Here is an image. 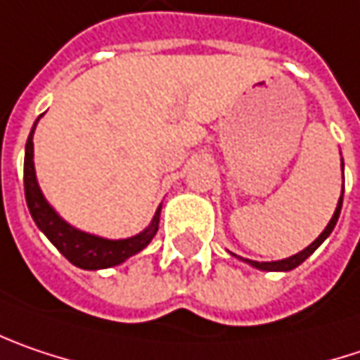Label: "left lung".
Listing matches in <instances>:
<instances>
[{
    "label": "left lung",
    "instance_id": "1",
    "mask_svg": "<svg viewBox=\"0 0 360 360\" xmlns=\"http://www.w3.org/2000/svg\"><path fill=\"white\" fill-rule=\"evenodd\" d=\"M342 193H345V189H342ZM342 193H340V200H338V205H336V212H334V216H332V220L328 222V226L324 228V232L314 240V243L306 246L302 252H297V255H293V257H289V259H283V261H271V263H259V261H248V259H243L244 263L252 264V266H257V269H261V271H291V269H295V266H300V264L306 261L307 257L320 246V244L326 240L328 236H330V232L334 230V226L338 222V216H340V210H342ZM236 257V255H234ZM240 259V257H238Z\"/></svg>",
    "mask_w": 360,
    "mask_h": 360
}]
</instances>
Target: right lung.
I'll list each match as a JSON object with an SVG mask.
<instances>
[{
	"mask_svg": "<svg viewBox=\"0 0 360 360\" xmlns=\"http://www.w3.org/2000/svg\"><path fill=\"white\" fill-rule=\"evenodd\" d=\"M38 120L34 122L32 132L26 142V157H24V191H26V203L32 214V220L36 226L46 234V238L58 248V252L71 261L75 266L85 269V271H97V269H108L124 263L132 255L140 252L144 246L155 238L159 230L160 220V205L148 224L136 236L124 238V240H108L96 234H87L83 230H77L71 224H67L53 207L51 203L44 200L38 181H36V171H34V128Z\"/></svg>",
	"mask_w": 360,
	"mask_h": 360,
	"instance_id": "1",
	"label": "right lung"
}]
</instances>
